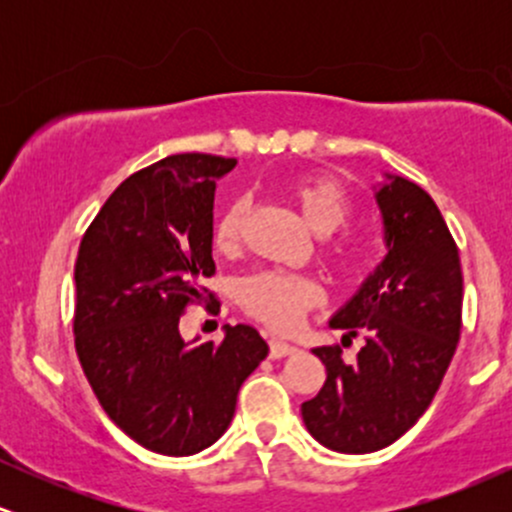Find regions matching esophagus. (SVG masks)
Returning <instances> with one entry per match:
<instances>
[{"instance_id": "esophagus-1", "label": "esophagus", "mask_w": 512, "mask_h": 512, "mask_svg": "<svg viewBox=\"0 0 512 512\" xmlns=\"http://www.w3.org/2000/svg\"><path fill=\"white\" fill-rule=\"evenodd\" d=\"M296 351H298L296 346L289 342H281V339H272V342H269V356L272 358H286V356L296 354Z\"/></svg>"}]
</instances>
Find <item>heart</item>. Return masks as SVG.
Listing matches in <instances>:
<instances>
[{"label":"heart","instance_id":"b5f03b06","mask_svg":"<svg viewBox=\"0 0 512 512\" xmlns=\"http://www.w3.org/2000/svg\"><path fill=\"white\" fill-rule=\"evenodd\" d=\"M289 195L317 236H332L349 219V195L337 180L325 178V175L293 182ZM245 216H248L245 199H233L228 207L219 211L214 226H211V245L216 252L233 255L240 250ZM330 257L342 264L351 260L346 248H330ZM236 296L245 313L274 330H286V327L296 325L305 310L320 303V289L313 279L301 274L274 272V269L243 276L236 286Z\"/></svg>","mask_w":512,"mask_h":512}]
</instances>
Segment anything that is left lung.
I'll list each match as a JSON object with an SVG mask.
<instances>
[{
	"mask_svg": "<svg viewBox=\"0 0 512 512\" xmlns=\"http://www.w3.org/2000/svg\"><path fill=\"white\" fill-rule=\"evenodd\" d=\"M387 255L330 320L366 346L346 363L317 346L327 380L301 404L305 428L325 448L363 455L402 438L436 397L462 330V267L448 223L416 182L387 175L375 192Z\"/></svg>",
	"mask_w": 512,
	"mask_h": 512,
	"instance_id": "1",
	"label": "left lung"
}]
</instances>
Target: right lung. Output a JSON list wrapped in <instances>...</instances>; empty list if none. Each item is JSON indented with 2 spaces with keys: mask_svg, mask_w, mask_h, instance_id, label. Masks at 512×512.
I'll use <instances>...</instances> for the list:
<instances>
[{
  "mask_svg": "<svg viewBox=\"0 0 512 512\" xmlns=\"http://www.w3.org/2000/svg\"><path fill=\"white\" fill-rule=\"evenodd\" d=\"M236 163L175 154L129 175L76 255L74 344L88 385L117 428L161 455L216 443L236 414L240 385L269 354L250 325H226L223 342L180 337L185 308L207 293L199 281L216 272V180Z\"/></svg>",
  "mask_w": 512,
  "mask_h": 512,
  "instance_id": "right-lung-1",
  "label": "right lung"
}]
</instances>
